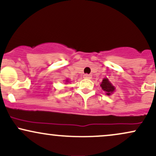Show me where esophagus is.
I'll return each mask as SVG.
<instances>
[{
	"mask_svg": "<svg viewBox=\"0 0 156 156\" xmlns=\"http://www.w3.org/2000/svg\"><path fill=\"white\" fill-rule=\"evenodd\" d=\"M84 78H88V79H91L92 78V76L91 75H88V74H85L83 76Z\"/></svg>",
	"mask_w": 156,
	"mask_h": 156,
	"instance_id": "esophagus-1",
	"label": "esophagus"
}]
</instances>
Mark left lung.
Wrapping results in <instances>:
<instances>
[{
  "label": "left lung",
  "instance_id": "1",
  "mask_svg": "<svg viewBox=\"0 0 156 156\" xmlns=\"http://www.w3.org/2000/svg\"><path fill=\"white\" fill-rule=\"evenodd\" d=\"M102 89L105 92L107 95H111L115 90V87L109 81L108 78H104L101 84Z\"/></svg>",
  "mask_w": 156,
  "mask_h": 156
}]
</instances>
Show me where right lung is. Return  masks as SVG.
Returning a JSON list of instances; mask_svg holds the SVG:
<instances>
[{
  "instance_id": "obj_1",
  "label": "right lung",
  "mask_w": 156,
  "mask_h": 156,
  "mask_svg": "<svg viewBox=\"0 0 156 156\" xmlns=\"http://www.w3.org/2000/svg\"><path fill=\"white\" fill-rule=\"evenodd\" d=\"M68 81H69V80H68V79H67V80H66V82H68Z\"/></svg>"
}]
</instances>
